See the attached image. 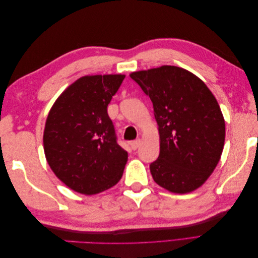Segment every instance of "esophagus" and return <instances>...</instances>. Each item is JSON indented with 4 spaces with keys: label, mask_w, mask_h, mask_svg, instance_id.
I'll list each match as a JSON object with an SVG mask.
<instances>
[{
    "label": "esophagus",
    "mask_w": 258,
    "mask_h": 258,
    "mask_svg": "<svg viewBox=\"0 0 258 258\" xmlns=\"http://www.w3.org/2000/svg\"><path fill=\"white\" fill-rule=\"evenodd\" d=\"M140 144H141V140H140V139H137V140H135V141L130 142V146L134 151L137 150V148L140 146Z\"/></svg>",
    "instance_id": "1"
}]
</instances>
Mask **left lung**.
I'll return each mask as SVG.
<instances>
[{"label":"left lung","instance_id":"obj_1","mask_svg":"<svg viewBox=\"0 0 258 258\" xmlns=\"http://www.w3.org/2000/svg\"><path fill=\"white\" fill-rule=\"evenodd\" d=\"M130 77L153 102L160 153L151 163L154 181L175 194L199 188L221 159L225 120L207 85L191 72L162 66Z\"/></svg>","mask_w":258,"mask_h":258}]
</instances>
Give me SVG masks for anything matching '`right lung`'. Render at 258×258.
Returning <instances> with one entry per match:
<instances>
[{"label": "right lung", "mask_w": 258, "mask_h": 258, "mask_svg": "<svg viewBox=\"0 0 258 258\" xmlns=\"http://www.w3.org/2000/svg\"><path fill=\"white\" fill-rule=\"evenodd\" d=\"M122 74L87 75L61 93L46 119L44 152L52 172L72 190L96 195L119 182L128 153L116 142L107 105Z\"/></svg>", "instance_id": "obj_1"}]
</instances>
